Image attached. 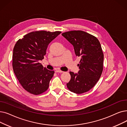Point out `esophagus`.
I'll return each mask as SVG.
<instances>
[{
    "instance_id": "1",
    "label": "esophagus",
    "mask_w": 127,
    "mask_h": 127,
    "mask_svg": "<svg viewBox=\"0 0 127 127\" xmlns=\"http://www.w3.org/2000/svg\"><path fill=\"white\" fill-rule=\"evenodd\" d=\"M56 73H63V71H62V70H58V69H57V70H56Z\"/></svg>"
}]
</instances>
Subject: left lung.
I'll list each match as a JSON object with an SVG mask.
<instances>
[{
  "label": "left lung",
  "instance_id": "1",
  "mask_svg": "<svg viewBox=\"0 0 127 127\" xmlns=\"http://www.w3.org/2000/svg\"><path fill=\"white\" fill-rule=\"evenodd\" d=\"M62 35L73 45L76 56L81 57L78 74L70 71L66 84L69 91L81 94L89 91L100 79L103 69L104 54L97 38L82 31H71Z\"/></svg>",
  "mask_w": 127,
  "mask_h": 127
}]
</instances>
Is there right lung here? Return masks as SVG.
<instances>
[{"mask_svg":"<svg viewBox=\"0 0 127 127\" xmlns=\"http://www.w3.org/2000/svg\"><path fill=\"white\" fill-rule=\"evenodd\" d=\"M61 32H31L19 39L13 48L12 67L20 84L31 94L40 95L47 90L54 71L39 63L48 46Z\"/></svg>","mask_w":127,"mask_h":127,"instance_id":"add662e5","label":"right lung"}]
</instances>
